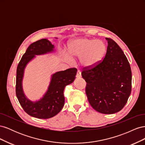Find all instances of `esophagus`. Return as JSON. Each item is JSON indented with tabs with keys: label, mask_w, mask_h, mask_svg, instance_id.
Instances as JSON below:
<instances>
[{
	"label": "esophagus",
	"mask_w": 145,
	"mask_h": 145,
	"mask_svg": "<svg viewBox=\"0 0 145 145\" xmlns=\"http://www.w3.org/2000/svg\"><path fill=\"white\" fill-rule=\"evenodd\" d=\"M82 77V75H81V72L79 71V70H78L77 71V75H76V77L77 78H80Z\"/></svg>",
	"instance_id": "34e87169"
}]
</instances>
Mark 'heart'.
<instances>
[{"label": "heart", "mask_w": 145, "mask_h": 145, "mask_svg": "<svg viewBox=\"0 0 145 145\" xmlns=\"http://www.w3.org/2000/svg\"><path fill=\"white\" fill-rule=\"evenodd\" d=\"M68 52L71 56L80 57L83 67H91L102 59L106 52V45L100 40L80 38L70 42Z\"/></svg>", "instance_id": "1"}]
</instances>
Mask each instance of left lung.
Wrapping results in <instances>:
<instances>
[{"instance_id": "1", "label": "left lung", "mask_w": 145, "mask_h": 145, "mask_svg": "<svg viewBox=\"0 0 145 145\" xmlns=\"http://www.w3.org/2000/svg\"><path fill=\"white\" fill-rule=\"evenodd\" d=\"M106 52L102 60L91 67H84L82 76L86 82V94L91 106L105 114L120 111L132 89V72L123 51L107 38Z\"/></svg>"}]
</instances>
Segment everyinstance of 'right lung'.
Wrapping results in <instances>:
<instances>
[{"label": "right lung", "mask_w": 145, "mask_h": 145, "mask_svg": "<svg viewBox=\"0 0 145 145\" xmlns=\"http://www.w3.org/2000/svg\"><path fill=\"white\" fill-rule=\"evenodd\" d=\"M53 48L54 45L45 39L31 43L21 58L17 68L16 94L17 99L28 115L41 119L51 118L62 110L65 103L64 89L66 86L73 82L77 71L76 68H72L54 74L46 93L38 102H33L26 97L22 86L26 65L34 57L35 55L51 52Z\"/></svg>", "instance_id": "add662e5"}]
</instances>
